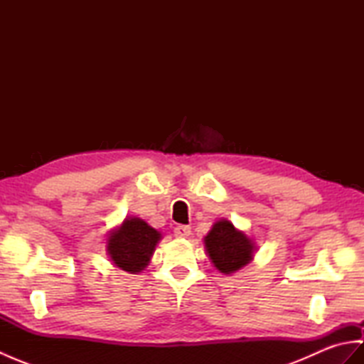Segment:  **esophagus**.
<instances>
[{
    "label": "esophagus",
    "mask_w": 364,
    "mask_h": 364,
    "mask_svg": "<svg viewBox=\"0 0 364 364\" xmlns=\"http://www.w3.org/2000/svg\"><path fill=\"white\" fill-rule=\"evenodd\" d=\"M173 233L176 237H188L191 235V227L188 225H176L173 228Z\"/></svg>",
    "instance_id": "1"
}]
</instances>
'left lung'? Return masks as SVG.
I'll return each mask as SVG.
<instances>
[{
	"label": "left lung",
	"mask_w": 364,
	"mask_h": 364,
	"mask_svg": "<svg viewBox=\"0 0 364 364\" xmlns=\"http://www.w3.org/2000/svg\"><path fill=\"white\" fill-rule=\"evenodd\" d=\"M206 252L213 264L222 274H233L249 264L253 257V244L230 220H219L205 237Z\"/></svg>",
	"instance_id": "1"
}]
</instances>
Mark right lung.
<instances>
[{
    "instance_id": "obj_1",
    "label": "right lung",
    "mask_w": 364,
    "mask_h": 364,
    "mask_svg": "<svg viewBox=\"0 0 364 364\" xmlns=\"http://www.w3.org/2000/svg\"><path fill=\"white\" fill-rule=\"evenodd\" d=\"M161 233L142 219H127L107 239V253L112 262L129 274L141 272L149 264Z\"/></svg>"
}]
</instances>
